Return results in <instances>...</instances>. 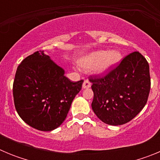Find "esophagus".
Here are the masks:
<instances>
[{"label": "esophagus", "instance_id": "obj_1", "mask_svg": "<svg viewBox=\"0 0 160 160\" xmlns=\"http://www.w3.org/2000/svg\"><path fill=\"white\" fill-rule=\"evenodd\" d=\"M90 87H91V83H90V82L89 81L88 79H86L82 84V88L87 89V88H90Z\"/></svg>", "mask_w": 160, "mask_h": 160}]
</instances>
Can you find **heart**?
Returning a JSON list of instances; mask_svg holds the SVG:
<instances>
[{
	"label": "heart",
	"mask_w": 160,
	"mask_h": 160,
	"mask_svg": "<svg viewBox=\"0 0 160 160\" xmlns=\"http://www.w3.org/2000/svg\"><path fill=\"white\" fill-rule=\"evenodd\" d=\"M121 58V53L116 49L110 51L98 50L83 58L80 61V66L84 69H90L94 66V72L96 74L104 75L119 62Z\"/></svg>",
	"instance_id": "1"
}]
</instances>
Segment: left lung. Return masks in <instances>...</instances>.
Returning a JSON list of instances; mask_svg holds the SVG:
<instances>
[{"mask_svg": "<svg viewBox=\"0 0 160 160\" xmlns=\"http://www.w3.org/2000/svg\"><path fill=\"white\" fill-rule=\"evenodd\" d=\"M93 111L108 125L130 122L142 110L151 89L149 64L139 52L126 56L102 78L90 76Z\"/></svg>", "mask_w": 160, "mask_h": 160, "instance_id": "1", "label": "left lung"}]
</instances>
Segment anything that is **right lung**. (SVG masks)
Returning <instances> with one entry per match:
<instances>
[{
	"label": "right lung",
	"mask_w": 160,
	"mask_h": 160,
	"mask_svg": "<svg viewBox=\"0 0 160 160\" xmlns=\"http://www.w3.org/2000/svg\"><path fill=\"white\" fill-rule=\"evenodd\" d=\"M65 70L43 50L22 61L12 87L14 105L19 116L32 128L42 131L56 129L64 122L83 80L73 82Z\"/></svg>",
	"instance_id": "obj_1"
}]
</instances>
